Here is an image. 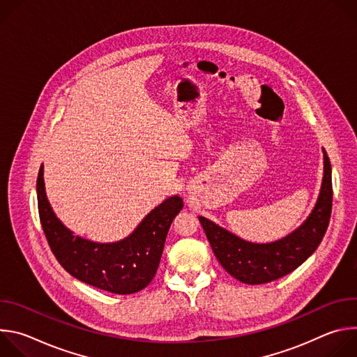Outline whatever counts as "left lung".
<instances>
[{
  "label": "left lung",
  "instance_id": "left-lung-1",
  "mask_svg": "<svg viewBox=\"0 0 357 357\" xmlns=\"http://www.w3.org/2000/svg\"><path fill=\"white\" fill-rule=\"evenodd\" d=\"M325 168L317 205L294 233L268 244H254L238 238L206 218L199 222L206 233L216 259L236 280L244 284H266L298 268L321 244L332 213V168L324 151Z\"/></svg>",
  "mask_w": 357,
  "mask_h": 357
}]
</instances>
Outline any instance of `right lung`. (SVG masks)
Returning a JSON list of instances; mask_svg holds the SVG:
<instances>
[{"mask_svg":"<svg viewBox=\"0 0 357 357\" xmlns=\"http://www.w3.org/2000/svg\"><path fill=\"white\" fill-rule=\"evenodd\" d=\"M36 193L40 225L59 264L79 281L120 295L138 292L154 278L171 223L183 206L179 196H171L127 238L101 244L73 236L55 216L45 193L43 167L38 172Z\"/></svg>","mask_w":357,"mask_h":357,"instance_id":"add662e5","label":"right lung"}]
</instances>
